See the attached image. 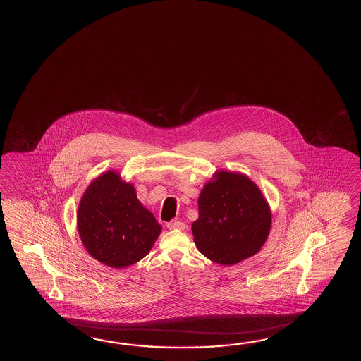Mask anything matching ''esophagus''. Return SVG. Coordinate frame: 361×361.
Returning <instances> with one entry per match:
<instances>
[{"label":"esophagus","mask_w":361,"mask_h":361,"mask_svg":"<svg viewBox=\"0 0 361 361\" xmlns=\"http://www.w3.org/2000/svg\"><path fill=\"white\" fill-rule=\"evenodd\" d=\"M167 228H169V230H184L185 224L184 222H181V221L173 220L167 224Z\"/></svg>","instance_id":"1"}]
</instances>
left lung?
Instances as JSON below:
<instances>
[{
	"mask_svg": "<svg viewBox=\"0 0 361 361\" xmlns=\"http://www.w3.org/2000/svg\"><path fill=\"white\" fill-rule=\"evenodd\" d=\"M192 235L199 252L221 265H235L261 250L271 228V212L250 178L221 171L198 199Z\"/></svg>",
	"mask_w": 361,
	"mask_h": 361,
	"instance_id": "left-lung-1",
	"label": "left lung"
}]
</instances>
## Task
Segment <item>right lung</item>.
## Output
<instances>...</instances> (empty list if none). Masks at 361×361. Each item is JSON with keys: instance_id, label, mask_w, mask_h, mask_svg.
Listing matches in <instances>:
<instances>
[{"instance_id": "1", "label": "right lung", "mask_w": 361, "mask_h": 361, "mask_svg": "<svg viewBox=\"0 0 361 361\" xmlns=\"http://www.w3.org/2000/svg\"><path fill=\"white\" fill-rule=\"evenodd\" d=\"M77 224L90 255L116 269L145 257L162 230L141 204L133 185L113 171L87 188L78 207Z\"/></svg>"}]
</instances>
